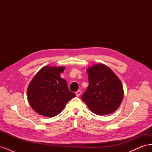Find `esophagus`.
I'll use <instances>...</instances> for the list:
<instances>
[{
    "instance_id": "1",
    "label": "esophagus",
    "mask_w": 152,
    "mask_h": 152,
    "mask_svg": "<svg viewBox=\"0 0 152 152\" xmlns=\"http://www.w3.org/2000/svg\"><path fill=\"white\" fill-rule=\"evenodd\" d=\"M75 94H76V96H77V97H79V96L81 94V91H77L76 93H75Z\"/></svg>"
}]
</instances>
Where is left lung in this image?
<instances>
[{
    "instance_id": "left-lung-1",
    "label": "left lung",
    "mask_w": 152,
    "mask_h": 152,
    "mask_svg": "<svg viewBox=\"0 0 152 152\" xmlns=\"http://www.w3.org/2000/svg\"><path fill=\"white\" fill-rule=\"evenodd\" d=\"M89 86L81 99L91 111L98 115L113 113L124 98L122 84L111 69L102 63L87 69Z\"/></svg>"
}]
</instances>
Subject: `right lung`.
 <instances>
[{
  "mask_svg": "<svg viewBox=\"0 0 152 152\" xmlns=\"http://www.w3.org/2000/svg\"><path fill=\"white\" fill-rule=\"evenodd\" d=\"M65 66H45L36 73L27 89L31 107L41 115L53 117L60 113L75 94L68 88L66 81L60 77Z\"/></svg>",
  "mask_w": 152,
  "mask_h": 152,
  "instance_id": "obj_1",
  "label": "right lung"
}]
</instances>
